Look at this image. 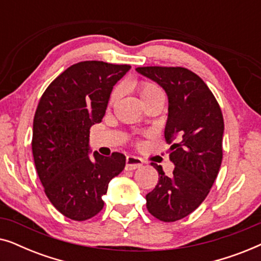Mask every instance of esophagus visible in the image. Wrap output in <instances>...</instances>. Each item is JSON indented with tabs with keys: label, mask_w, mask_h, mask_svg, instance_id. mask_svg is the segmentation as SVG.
Wrapping results in <instances>:
<instances>
[{
	"label": "esophagus",
	"mask_w": 261,
	"mask_h": 261,
	"mask_svg": "<svg viewBox=\"0 0 261 261\" xmlns=\"http://www.w3.org/2000/svg\"><path fill=\"white\" fill-rule=\"evenodd\" d=\"M142 165H144V162H142V159L138 158V156L128 155L126 158V170L127 171L140 169Z\"/></svg>",
	"instance_id": "1"
}]
</instances>
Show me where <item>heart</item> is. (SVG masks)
<instances>
[{
    "instance_id": "b5f03b06",
    "label": "heart",
    "mask_w": 261,
    "mask_h": 261,
    "mask_svg": "<svg viewBox=\"0 0 261 261\" xmlns=\"http://www.w3.org/2000/svg\"><path fill=\"white\" fill-rule=\"evenodd\" d=\"M137 89L144 105L149 101H153V99L164 97V94L160 90V88L156 87L155 84L149 83V82H139V83H137ZM117 96H119V90H115L110 96V103L115 102Z\"/></svg>"
}]
</instances>
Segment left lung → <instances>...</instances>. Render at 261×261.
<instances>
[{
	"instance_id": "8db88e82",
	"label": "left lung",
	"mask_w": 261,
	"mask_h": 261,
	"mask_svg": "<svg viewBox=\"0 0 261 261\" xmlns=\"http://www.w3.org/2000/svg\"><path fill=\"white\" fill-rule=\"evenodd\" d=\"M137 72L159 84L169 99L165 139L171 144V177L159 173L155 188L146 195V206L164 222L188 216L204 201L222 163L223 116L215 96L201 77L184 67L146 66Z\"/></svg>"
}]
</instances>
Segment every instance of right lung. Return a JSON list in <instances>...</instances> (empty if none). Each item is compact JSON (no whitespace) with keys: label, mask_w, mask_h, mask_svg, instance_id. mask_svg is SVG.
Wrapping results in <instances>:
<instances>
[{"label":"right lung","mask_w":261,"mask_h":261,"mask_svg":"<svg viewBox=\"0 0 261 261\" xmlns=\"http://www.w3.org/2000/svg\"><path fill=\"white\" fill-rule=\"evenodd\" d=\"M129 65L87 60L73 64L48 85L33 121L35 169L53 206L74 221L101 212L109 181L122 172L126 156H90V127L106 114L110 94Z\"/></svg>","instance_id":"1"}]
</instances>
